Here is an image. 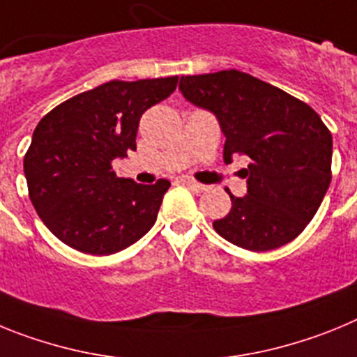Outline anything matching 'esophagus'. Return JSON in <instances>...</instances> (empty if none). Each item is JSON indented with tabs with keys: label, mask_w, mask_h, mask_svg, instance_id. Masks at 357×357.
I'll return each instance as SVG.
<instances>
[{
	"label": "esophagus",
	"mask_w": 357,
	"mask_h": 357,
	"mask_svg": "<svg viewBox=\"0 0 357 357\" xmlns=\"http://www.w3.org/2000/svg\"><path fill=\"white\" fill-rule=\"evenodd\" d=\"M184 184L188 185L191 191H195V193H202V191H206L207 189V185L200 184V182H197V181H191V178H184Z\"/></svg>",
	"instance_id": "esophagus-1"
}]
</instances>
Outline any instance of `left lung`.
Wrapping results in <instances>:
<instances>
[{
  "label": "left lung",
  "instance_id": "obj_1",
  "mask_svg": "<svg viewBox=\"0 0 357 357\" xmlns=\"http://www.w3.org/2000/svg\"><path fill=\"white\" fill-rule=\"evenodd\" d=\"M182 96L216 116L223 160L247 155V195L213 227L252 252L279 248L305 229L331 184L333 135L307 103L247 73L181 77Z\"/></svg>",
  "mask_w": 357,
  "mask_h": 357
}]
</instances>
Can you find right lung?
<instances>
[{
    "instance_id": "right-lung-1",
    "label": "right lung",
    "mask_w": 357,
    "mask_h": 357,
    "mask_svg": "<svg viewBox=\"0 0 357 357\" xmlns=\"http://www.w3.org/2000/svg\"><path fill=\"white\" fill-rule=\"evenodd\" d=\"M176 80L107 82L39 121L24 155L28 193L44 225L68 247L116 254L153 227L169 182L141 185L116 176L110 164L135 150L141 116L166 100Z\"/></svg>"
}]
</instances>
